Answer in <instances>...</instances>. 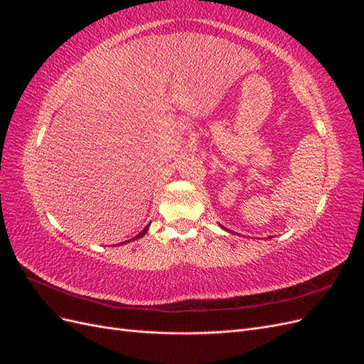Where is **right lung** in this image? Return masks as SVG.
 Listing matches in <instances>:
<instances>
[{
  "instance_id": "obj_1",
  "label": "right lung",
  "mask_w": 364,
  "mask_h": 364,
  "mask_svg": "<svg viewBox=\"0 0 364 364\" xmlns=\"http://www.w3.org/2000/svg\"><path fill=\"white\" fill-rule=\"evenodd\" d=\"M147 230H149V226H146L144 229L141 230V232H139L136 237H134V238L129 240V241H134V240H138V238H141V237H144V235H146V232H147ZM124 243H127V241H124ZM124 243H119V245H124Z\"/></svg>"
}]
</instances>
